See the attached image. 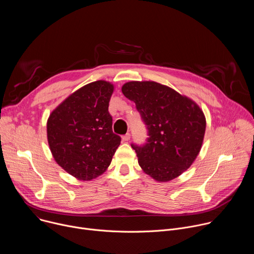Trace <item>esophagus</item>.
<instances>
[{"instance_id": "obj_1", "label": "esophagus", "mask_w": 254, "mask_h": 254, "mask_svg": "<svg viewBox=\"0 0 254 254\" xmlns=\"http://www.w3.org/2000/svg\"><path fill=\"white\" fill-rule=\"evenodd\" d=\"M130 138V133H126L125 135H123V140H125V141H127L128 139Z\"/></svg>"}]
</instances>
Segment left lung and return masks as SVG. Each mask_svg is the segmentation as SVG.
Instances as JSON below:
<instances>
[{
	"label": "left lung",
	"instance_id": "obj_1",
	"mask_svg": "<svg viewBox=\"0 0 254 254\" xmlns=\"http://www.w3.org/2000/svg\"><path fill=\"white\" fill-rule=\"evenodd\" d=\"M135 103L148 135L143 144L131 143L138 165L159 182H167L185 172L198 156L206 120L190 98L154 81H130L122 87Z\"/></svg>",
	"mask_w": 254,
	"mask_h": 254
}]
</instances>
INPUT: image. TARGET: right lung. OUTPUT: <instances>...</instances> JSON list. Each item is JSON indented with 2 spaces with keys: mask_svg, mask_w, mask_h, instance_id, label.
I'll use <instances>...</instances> for the list:
<instances>
[{
  "mask_svg": "<svg viewBox=\"0 0 254 254\" xmlns=\"http://www.w3.org/2000/svg\"><path fill=\"white\" fill-rule=\"evenodd\" d=\"M114 85L98 80L81 87L52 112L47 122L51 153L67 173L88 181L111 165L121 144L108 103Z\"/></svg>",
  "mask_w": 254,
  "mask_h": 254,
  "instance_id": "add662e5",
  "label": "right lung"
}]
</instances>
